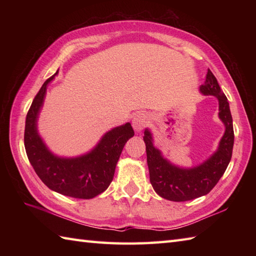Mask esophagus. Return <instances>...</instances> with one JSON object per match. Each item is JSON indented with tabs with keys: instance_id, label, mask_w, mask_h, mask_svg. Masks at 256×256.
<instances>
[{
	"instance_id": "obj_1",
	"label": "esophagus",
	"mask_w": 256,
	"mask_h": 256,
	"mask_svg": "<svg viewBox=\"0 0 256 256\" xmlns=\"http://www.w3.org/2000/svg\"><path fill=\"white\" fill-rule=\"evenodd\" d=\"M150 123V116L148 114L146 113H138L132 120V125L133 128L135 130V132H140L142 130H144L146 128V125Z\"/></svg>"
}]
</instances>
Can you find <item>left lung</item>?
Returning a JSON list of instances; mask_svg holds the SVG:
<instances>
[{
    "instance_id": "obj_1",
    "label": "left lung",
    "mask_w": 256,
    "mask_h": 256,
    "mask_svg": "<svg viewBox=\"0 0 256 256\" xmlns=\"http://www.w3.org/2000/svg\"><path fill=\"white\" fill-rule=\"evenodd\" d=\"M204 96H214L219 102V118L224 124V133L218 148L198 166L184 168L172 164L155 148L153 134L145 128L143 140L146 145L150 180L157 194L170 201H188L210 192L224 175L231 160L234 132L226 96L221 91L216 77L208 69L206 81L199 88Z\"/></svg>"
}]
</instances>
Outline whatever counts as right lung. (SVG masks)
I'll use <instances>...</instances> for the list:
<instances>
[{
	"label": "right lung",
	"instance_id": "1",
	"mask_svg": "<svg viewBox=\"0 0 256 256\" xmlns=\"http://www.w3.org/2000/svg\"><path fill=\"white\" fill-rule=\"evenodd\" d=\"M57 74L58 72L42 86L26 116V154L38 177L50 189L72 198H94L110 186L120 155L125 143L134 136V131L128 122L108 131L88 153L76 157L54 154L38 133L37 123L47 86Z\"/></svg>",
	"mask_w": 256,
	"mask_h": 256
}]
</instances>
